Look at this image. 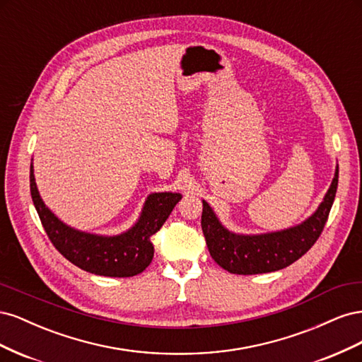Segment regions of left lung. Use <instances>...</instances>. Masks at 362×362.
Returning a JSON list of instances; mask_svg holds the SVG:
<instances>
[{"mask_svg":"<svg viewBox=\"0 0 362 362\" xmlns=\"http://www.w3.org/2000/svg\"><path fill=\"white\" fill-rule=\"evenodd\" d=\"M338 185V169L323 202L317 211L298 226L262 235H237L217 221L205 201L202 208V233L210 255L218 266L237 275H258L281 270L308 252L329 217Z\"/></svg>","mask_w":362,"mask_h":362,"instance_id":"8db88e82","label":"left lung"}]
</instances>
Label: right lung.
I'll use <instances>...</instances> for the list:
<instances>
[{
	"instance_id": "add662e5",
	"label": "right lung",
	"mask_w": 362,
	"mask_h": 362,
	"mask_svg": "<svg viewBox=\"0 0 362 362\" xmlns=\"http://www.w3.org/2000/svg\"><path fill=\"white\" fill-rule=\"evenodd\" d=\"M30 192L54 247L76 267L112 278L136 276L151 264L154 257L151 237L166 222L173 206L181 199L178 193L149 194L144 213L129 231L115 237H101L69 228L48 210L37 192L33 164L30 166Z\"/></svg>"
}]
</instances>
